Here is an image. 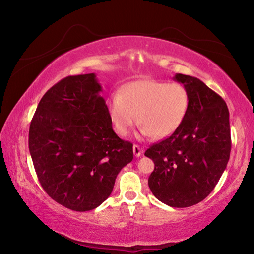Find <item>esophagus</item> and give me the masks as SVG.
Returning <instances> with one entry per match:
<instances>
[{"instance_id": "esophagus-1", "label": "esophagus", "mask_w": 254, "mask_h": 254, "mask_svg": "<svg viewBox=\"0 0 254 254\" xmlns=\"http://www.w3.org/2000/svg\"><path fill=\"white\" fill-rule=\"evenodd\" d=\"M133 153H134L135 157H140L141 154H142V149H141L139 145L134 144L133 145Z\"/></svg>"}]
</instances>
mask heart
<instances>
[{
  "label": "heart",
  "mask_w": 254,
  "mask_h": 254,
  "mask_svg": "<svg viewBox=\"0 0 254 254\" xmlns=\"http://www.w3.org/2000/svg\"><path fill=\"white\" fill-rule=\"evenodd\" d=\"M189 107V94L179 83L142 79L124 85L107 101L114 131L127 136L137 123L142 136L163 139L182 126Z\"/></svg>",
  "instance_id": "1"
}]
</instances>
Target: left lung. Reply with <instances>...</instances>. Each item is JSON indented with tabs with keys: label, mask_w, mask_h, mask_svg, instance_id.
<instances>
[{
	"label": "left lung",
	"mask_w": 254,
	"mask_h": 254,
	"mask_svg": "<svg viewBox=\"0 0 254 254\" xmlns=\"http://www.w3.org/2000/svg\"><path fill=\"white\" fill-rule=\"evenodd\" d=\"M189 94L182 126L151 145L144 156L154 170L148 180L152 194L171 207H189L207 197L220 180L231 152L230 113L224 100L192 76L176 74Z\"/></svg>",
	"instance_id": "8db88e82"
}]
</instances>
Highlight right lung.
I'll list each match as a JSON object with an SVG mask.
<instances>
[{"instance_id": "add662e5", "label": "right lung", "mask_w": 254, "mask_h": 254, "mask_svg": "<svg viewBox=\"0 0 254 254\" xmlns=\"http://www.w3.org/2000/svg\"><path fill=\"white\" fill-rule=\"evenodd\" d=\"M96 75L68 76L38 104L29 150L42 188L76 212L100 206L133 159V144L115 134Z\"/></svg>"}]
</instances>
